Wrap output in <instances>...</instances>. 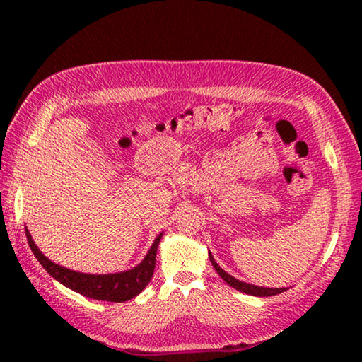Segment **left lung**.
Wrapping results in <instances>:
<instances>
[{"mask_svg":"<svg viewBox=\"0 0 362 362\" xmlns=\"http://www.w3.org/2000/svg\"><path fill=\"white\" fill-rule=\"evenodd\" d=\"M209 259H211L212 267L216 268V272L220 274V278H222L226 284L231 286L233 289L244 292V293H249V296H255V297H272V296H276V293H281V292L286 291V287H281V289H273V287H259V286H254V284L243 283V281L233 278L231 274L223 272V269L217 265V262L214 260V257L211 255V252H209Z\"/></svg>","mask_w":362,"mask_h":362,"instance_id":"obj_1","label":"left lung"}]
</instances>
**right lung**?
I'll use <instances>...</instances> for the list:
<instances>
[{
  "mask_svg": "<svg viewBox=\"0 0 362 362\" xmlns=\"http://www.w3.org/2000/svg\"><path fill=\"white\" fill-rule=\"evenodd\" d=\"M25 233L30 249L33 250L35 257L38 259L42 268H45L54 279H57L59 283H62L64 286L69 287V289L81 293L84 297L118 303L127 302V300L139 296V293L145 289V286L150 283L153 272H155L156 250L163 236L158 235L142 263H139L137 267H134L129 272H121L115 274H86L64 268L57 265V263L49 260L47 257L42 255L41 250L36 247V244L33 243L27 228Z\"/></svg>",
  "mask_w": 362,
  "mask_h": 362,
  "instance_id": "1",
  "label": "right lung"
}]
</instances>
